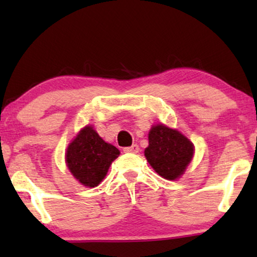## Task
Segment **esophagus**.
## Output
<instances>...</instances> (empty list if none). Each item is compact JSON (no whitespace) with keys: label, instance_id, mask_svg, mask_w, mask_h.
<instances>
[{"label":"esophagus","instance_id":"obj_1","mask_svg":"<svg viewBox=\"0 0 257 257\" xmlns=\"http://www.w3.org/2000/svg\"><path fill=\"white\" fill-rule=\"evenodd\" d=\"M139 150H140L139 146L137 145V144H135V145H132L130 147H125L124 152H126V153H138Z\"/></svg>","mask_w":257,"mask_h":257}]
</instances>
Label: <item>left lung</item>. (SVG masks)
Returning <instances> with one entry per match:
<instances>
[{
  "instance_id": "1",
  "label": "left lung",
  "mask_w": 257,
  "mask_h": 257,
  "mask_svg": "<svg viewBox=\"0 0 257 257\" xmlns=\"http://www.w3.org/2000/svg\"><path fill=\"white\" fill-rule=\"evenodd\" d=\"M194 146L177 130L157 125L149 133L145 157L154 171L167 180H175L191 163Z\"/></svg>"
}]
</instances>
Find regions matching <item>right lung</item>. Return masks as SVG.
Instances as JSON below:
<instances>
[{"instance_id": "obj_1", "label": "right lung", "mask_w": 257, "mask_h": 257, "mask_svg": "<svg viewBox=\"0 0 257 257\" xmlns=\"http://www.w3.org/2000/svg\"><path fill=\"white\" fill-rule=\"evenodd\" d=\"M119 150L105 143L98 133L86 126L80 131L66 151V164L73 177L87 187H96L106 175Z\"/></svg>"}]
</instances>
